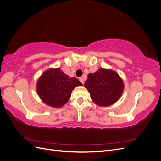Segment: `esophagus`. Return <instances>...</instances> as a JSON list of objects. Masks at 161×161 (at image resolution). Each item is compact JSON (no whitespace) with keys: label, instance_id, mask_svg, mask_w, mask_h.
<instances>
[{"label":"esophagus","instance_id":"esophagus-1","mask_svg":"<svg viewBox=\"0 0 161 161\" xmlns=\"http://www.w3.org/2000/svg\"><path fill=\"white\" fill-rule=\"evenodd\" d=\"M79 80H80V81H81V84H84V79H83L82 77H80V79H79Z\"/></svg>","mask_w":161,"mask_h":161}]
</instances>
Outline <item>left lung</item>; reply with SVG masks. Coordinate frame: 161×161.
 I'll return each mask as SVG.
<instances>
[{"mask_svg":"<svg viewBox=\"0 0 161 161\" xmlns=\"http://www.w3.org/2000/svg\"><path fill=\"white\" fill-rule=\"evenodd\" d=\"M84 86L96 104L107 107L115 103L121 97L124 83L115 72L100 68L96 72L88 75Z\"/></svg>","mask_w":161,"mask_h":161,"instance_id":"8db88e82","label":"left lung"}]
</instances>
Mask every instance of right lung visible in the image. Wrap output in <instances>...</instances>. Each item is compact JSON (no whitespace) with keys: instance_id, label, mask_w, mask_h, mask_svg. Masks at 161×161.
Wrapping results in <instances>:
<instances>
[{"instance_id":"add662e5","label":"right lung","mask_w":161,"mask_h":161,"mask_svg":"<svg viewBox=\"0 0 161 161\" xmlns=\"http://www.w3.org/2000/svg\"><path fill=\"white\" fill-rule=\"evenodd\" d=\"M81 85L77 78L69 77L58 68L43 73L37 81V91L46 104L58 108L68 102L75 87Z\"/></svg>"}]
</instances>
